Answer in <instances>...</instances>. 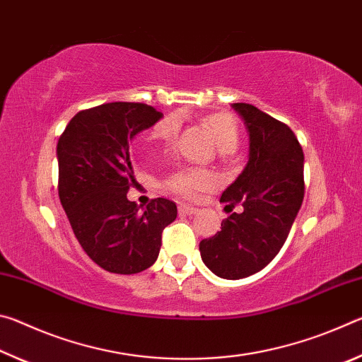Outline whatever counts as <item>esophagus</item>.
<instances>
[{"instance_id":"34e87169","label":"esophagus","mask_w":362,"mask_h":362,"mask_svg":"<svg viewBox=\"0 0 362 362\" xmlns=\"http://www.w3.org/2000/svg\"><path fill=\"white\" fill-rule=\"evenodd\" d=\"M196 212H198V209H196V207L185 206V204H180L179 206V214H180V216H194Z\"/></svg>"}]
</instances>
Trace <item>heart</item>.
I'll return each mask as SVG.
<instances>
[{"instance_id": "heart-1", "label": "heart", "mask_w": 362, "mask_h": 362, "mask_svg": "<svg viewBox=\"0 0 362 362\" xmlns=\"http://www.w3.org/2000/svg\"><path fill=\"white\" fill-rule=\"evenodd\" d=\"M206 126L212 132L220 151L233 153L240 145V129H238L236 121L230 115H211L204 118ZM180 119L179 116L170 115L153 127V131L146 137V142L169 145L179 132ZM214 175L204 169H180L169 175L166 180V187L170 192L183 196V198H193L203 189H207L214 185Z\"/></svg>"}]
</instances>
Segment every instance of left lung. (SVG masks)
<instances>
[{
	"mask_svg": "<svg viewBox=\"0 0 362 362\" xmlns=\"http://www.w3.org/2000/svg\"><path fill=\"white\" fill-rule=\"evenodd\" d=\"M249 132V161L222 193L231 212L217 235L199 243L201 259L223 279L247 278L283 247L303 201V150L284 122L249 103H233Z\"/></svg>",
	"mask_w": 362,
	"mask_h": 362,
	"instance_id": "1",
	"label": "left lung"
}]
</instances>
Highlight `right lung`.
Listing matches in <instances>:
<instances>
[{"instance_id":"right-lung-1","label":"right lung","mask_w":362,"mask_h":362,"mask_svg":"<svg viewBox=\"0 0 362 362\" xmlns=\"http://www.w3.org/2000/svg\"><path fill=\"white\" fill-rule=\"evenodd\" d=\"M161 118L145 103H103L76 113L59 139L60 203L84 252L110 273L150 268L163 230L177 217L175 203L166 198L151 199L142 211L127 199L136 185L131 140Z\"/></svg>"}]
</instances>
